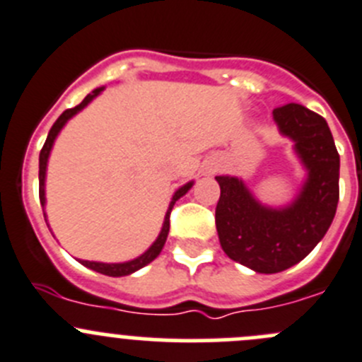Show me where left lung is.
I'll return each instance as SVG.
<instances>
[{"label": "left lung", "mask_w": 362, "mask_h": 362, "mask_svg": "<svg viewBox=\"0 0 362 362\" xmlns=\"http://www.w3.org/2000/svg\"><path fill=\"white\" fill-rule=\"evenodd\" d=\"M279 132L295 143L307 178L286 207L262 205L238 177H216L221 194L216 228L223 252L257 273H279L298 264L323 239L339 200V153L320 114L288 103L273 110Z\"/></svg>", "instance_id": "8db88e82"}]
</instances>
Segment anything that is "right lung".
I'll return each mask as SVG.
<instances>
[{
  "label": "right lung",
  "instance_id": "right-lung-1",
  "mask_svg": "<svg viewBox=\"0 0 362 362\" xmlns=\"http://www.w3.org/2000/svg\"><path fill=\"white\" fill-rule=\"evenodd\" d=\"M103 89L105 87H98V89H94L93 93L87 94V96L83 98L82 103L76 105V107H73V109L64 110V112L60 114L59 119L55 121V124L52 127V130H49L48 139H46V143H44L42 150H40V155H39V198H40V205H42V211H44V205H46V168H48V158H49V153H52V148H53V143H55V139H57V135L60 134V130L64 128V124H66L71 117L76 116L80 110L86 109L87 105H89L90 101H93L94 98H96ZM192 184H194V182H187V184L182 185L180 189H177V192H175L173 198H171V204H170V207H168V212H165V218H164V223H162L160 234H158V238L155 239L153 245H151L150 248L143 253V255H139V257H135V259H132V261H127V262H96V261H82V259H80V262H82L83 266H87V268L101 273V275H109V276L130 275V273L137 272V269H141V268H144L146 264H150L153 259L158 257V253H160L162 248H164V243H165V239H168V234H170V214H171V209H173L175 202L180 200L185 192L192 187ZM44 219H46V214H44Z\"/></svg>",
  "mask_w": 362,
  "mask_h": 362
}]
</instances>
